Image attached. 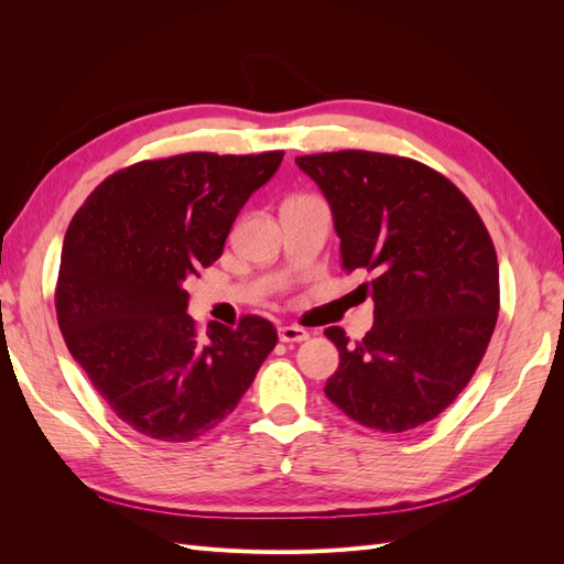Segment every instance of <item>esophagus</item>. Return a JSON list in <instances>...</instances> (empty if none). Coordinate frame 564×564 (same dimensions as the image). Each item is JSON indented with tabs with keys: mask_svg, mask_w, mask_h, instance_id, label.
Returning <instances> with one entry per match:
<instances>
[{
	"mask_svg": "<svg viewBox=\"0 0 564 564\" xmlns=\"http://www.w3.org/2000/svg\"><path fill=\"white\" fill-rule=\"evenodd\" d=\"M278 334L282 344H301V340L311 336L303 327H299V324H284V327L278 329Z\"/></svg>",
	"mask_w": 564,
	"mask_h": 564,
	"instance_id": "1",
	"label": "esophagus"
}]
</instances>
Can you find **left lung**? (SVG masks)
<instances>
[{"label": "left lung", "mask_w": 564, "mask_h": 564, "mask_svg": "<svg viewBox=\"0 0 564 564\" xmlns=\"http://www.w3.org/2000/svg\"><path fill=\"white\" fill-rule=\"evenodd\" d=\"M329 202L346 272L373 299V327L348 346L327 338L338 369L327 398L379 433L433 421L480 365L499 315V263L491 237L458 187L421 162L340 150L296 158Z\"/></svg>", "instance_id": "8db88e82"}]
</instances>
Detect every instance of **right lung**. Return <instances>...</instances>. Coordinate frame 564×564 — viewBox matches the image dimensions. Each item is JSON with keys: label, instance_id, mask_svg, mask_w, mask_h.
<instances>
[{"label": "right lung", "instance_id": "add662e5", "mask_svg": "<svg viewBox=\"0 0 564 564\" xmlns=\"http://www.w3.org/2000/svg\"><path fill=\"white\" fill-rule=\"evenodd\" d=\"M284 152H187L100 183L65 232L56 315L98 395L135 433L191 442L232 414L278 344L259 315L199 338L185 280L224 253L247 199Z\"/></svg>", "mask_w": 564, "mask_h": 564}]
</instances>
